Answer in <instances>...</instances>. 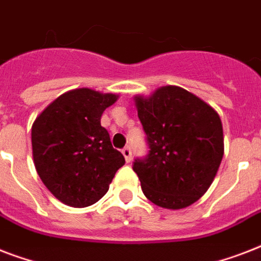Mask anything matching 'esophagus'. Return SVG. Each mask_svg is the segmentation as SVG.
Instances as JSON below:
<instances>
[{
  "mask_svg": "<svg viewBox=\"0 0 261 261\" xmlns=\"http://www.w3.org/2000/svg\"><path fill=\"white\" fill-rule=\"evenodd\" d=\"M123 155H124V160H126V163H130L131 160H133V153H131V149L128 146L124 147L122 150Z\"/></svg>",
  "mask_w": 261,
  "mask_h": 261,
  "instance_id": "34e87169",
  "label": "esophagus"
}]
</instances>
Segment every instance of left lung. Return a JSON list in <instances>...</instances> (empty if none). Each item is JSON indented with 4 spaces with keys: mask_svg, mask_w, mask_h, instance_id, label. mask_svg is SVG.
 Wrapping results in <instances>:
<instances>
[{
    "mask_svg": "<svg viewBox=\"0 0 261 261\" xmlns=\"http://www.w3.org/2000/svg\"><path fill=\"white\" fill-rule=\"evenodd\" d=\"M146 133L149 154L133 169L150 202L178 210L208 190L223 157V130L218 112L202 98L174 85L135 96Z\"/></svg>",
    "mask_w": 261,
    "mask_h": 261,
    "instance_id": "left-lung-1",
    "label": "left lung"
}]
</instances>
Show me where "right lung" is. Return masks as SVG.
<instances>
[{
  "mask_svg": "<svg viewBox=\"0 0 261 261\" xmlns=\"http://www.w3.org/2000/svg\"><path fill=\"white\" fill-rule=\"evenodd\" d=\"M118 94L89 88L55 98L32 124V155L47 190L71 207H88L107 194L124 157L101 126L102 112Z\"/></svg>",
  "mask_w": 261,
  "mask_h": 261,
  "instance_id": "right-lung-1",
  "label": "right lung"
}]
</instances>
